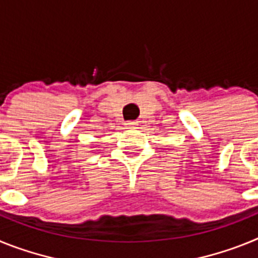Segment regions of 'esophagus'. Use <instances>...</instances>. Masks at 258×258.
Segmentation results:
<instances>
[{"label":"esophagus","mask_w":258,"mask_h":258,"mask_svg":"<svg viewBox=\"0 0 258 258\" xmlns=\"http://www.w3.org/2000/svg\"><path fill=\"white\" fill-rule=\"evenodd\" d=\"M125 126L129 127V129H134V127L138 126V122H137V121H126V122H125Z\"/></svg>","instance_id":"esophagus-1"}]
</instances>
